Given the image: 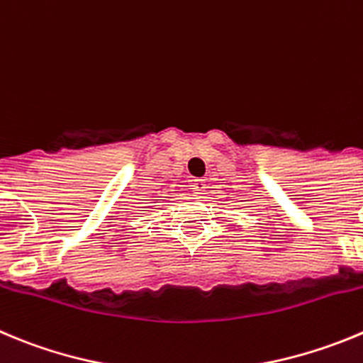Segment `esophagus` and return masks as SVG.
I'll use <instances>...</instances> for the list:
<instances>
[{
    "label": "esophagus",
    "mask_w": 363,
    "mask_h": 363,
    "mask_svg": "<svg viewBox=\"0 0 363 363\" xmlns=\"http://www.w3.org/2000/svg\"><path fill=\"white\" fill-rule=\"evenodd\" d=\"M194 191L196 194H205V191H207L205 179H194Z\"/></svg>",
    "instance_id": "esophagus-1"
}]
</instances>
